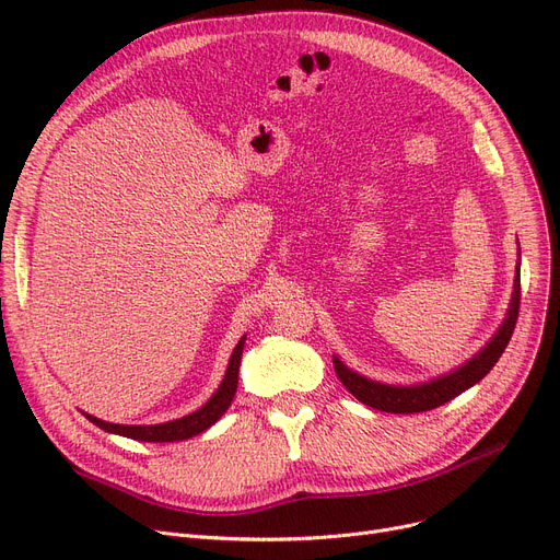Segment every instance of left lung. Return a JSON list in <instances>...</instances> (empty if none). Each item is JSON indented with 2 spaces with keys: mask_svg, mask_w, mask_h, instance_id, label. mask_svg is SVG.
Masks as SVG:
<instances>
[{
  "mask_svg": "<svg viewBox=\"0 0 560 560\" xmlns=\"http://www.w3.org/2000/svg\"><path fill=\"white\" fill-rule=\"evenodd\" d=\"M515 270L517 275L513 285V298H511L504 325L499 327L494 338L479 351L475 359H469L465 365L456 368L454 372L427 381V384H420V386H388L351 372L338 357H334V368L338 378L342 381V386L359 401L376 410H386V413H422V410H431L452 401L467 388L479 384V381L494 368L499 357L504 354V349L515 329L517 313H520V258H517Z\"/></svg>",
  "mask_w": 560,
  "mask_h": 560,
  "instance_id": "left-lung-1",
  "label": "left lung"
}]
</instances>
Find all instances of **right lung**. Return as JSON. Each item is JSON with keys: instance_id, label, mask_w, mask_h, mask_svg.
I'll use <instances>...</instances> for the list:
<instances>
[{"instance_id": "add662e5", "label": "right lung", "mask_w": 560, "mask_h": 560, "mask_svg": "<svg viewBox=\"0 0 560 560\" xmlns=\"http://www.w3.org/2000/svg\"><path fill=\"white\" fill-rule=\"evenodd\" d=\"M243 347H245V336L238 340V345H235L233 354L229 359L226 374L222 378L220 388L215 390V395L206 401L199 410H195V413H190L186 418L163 422V424H147V427H142V424H110V422H104V420L93 418L88 413H85V418L108 433H117V435H125L131 440H144V443H176V440H188V438L206 431L209 427H213L226 413V408L233 401L235 388H238V368H241V359H243Z\"/></svg>"}]
</instances>
